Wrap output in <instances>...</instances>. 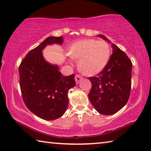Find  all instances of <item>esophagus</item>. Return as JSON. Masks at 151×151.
<instances>
[{
  "instance_id": "34e87169",
  "label": "esophagus",
  "mask_w": 151,
  "mask_h": 151,
  "mask_svg": "<svg viewBox=\"0 0 151 151\" xmlns=\"http://www.w3.org/2000/svg\"><path fill=\"white\" fill-rule=\"evenodd\" d=\"M82 79V77L80 76L79 75H76L75 77V81L76 82L77 84H78L79 83V81H80Z\"/></svg>"
}]
</instances>
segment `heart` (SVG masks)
Here are the masks:
<instances>
[{
  "mask_svg": "<svg viewBox=\"0 0 151 151\" xmlns=\"http://www.w3.org/2000/svg\"><path fill=\"white\" fill-rule=\"evenodd\" d=\"M68 55L79 60L78 68L87 76H95L106 66L110 56V47L106 42L95 39H83L70 45Z\"/></svg>",
  "mask_w": 151,
  "mask_h": 151,
  "instance_id": "heart-1",
  "label": "heart"
}]
</instances>
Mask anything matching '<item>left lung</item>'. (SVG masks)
Listing matches in <instances>:
<instances>
[{"label":"left lung","mask_w":151,"mask_h":151,"mask_svg":"<svg viewBox=\"0 0 151 151\" xmlns=\"http://www.w3.org/2000/svg\"><path fill=\"white\" fill-rule=\"evenodd\" d=\"M98 36L111 42L103 35ZM111 45L112 54L106 66L98 76L89 78L92 85L89 101L104 115L114 114L126 104L132 85V61L116 45Z\"/></svg>","instance_id":"1"}]
</instances>
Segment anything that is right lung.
Segmentation results:
<instances>
[{
    "mask_svg": "<svg viewBox=\"0 0 151 151\" xmlns=\"http://www.w3.org/2000/svg\"><path fill=\"white\" fill-rule=\"evenodd\" d=\"M63 37L50 36L30 50L19 67V85L25 106L45 120L64 114L68 105V93L76 85L75 75L64 76L57 65L45 60L42 51L47 45H62Z\"/></svg>",
    "mask_w": 151,
    "mask_h": 151,
    "instance_id": "add662e5",
    "label": "right lung"
}]
</instances>
